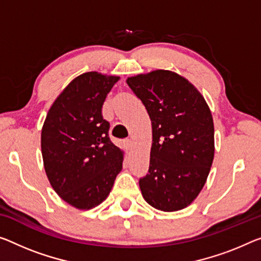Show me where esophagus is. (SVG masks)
I'll return each instance as SVG.
<instances>
[{
    "mask_svg": "<svg viewBox=\"0 0 261 261\" xmlns=\"http://www.w3.org/2000/svg\"><path fill=\"white\" fill-rule=\"evenodd\" d=\"M125 147H126V149H128V150L130 149V147H132V141H130L129 139L125 140Z\"/></svg>",
    "mask_w": 261,
    "mask_h": 261,
    "instance_id": "1",
    "label": "esophagus"
}]
</instances>
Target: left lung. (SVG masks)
I'll return each mask as SVG.
<instances>
[{
    "mask_svg": "<svg viewBox=\"0 0 261 261\" xmlns=\"http://www.w3.org/2000/svg\"><path fill=\"white\" fill-rule=\"evenodd\" d=\"M126 82L146 107L153 129L149 170L139 181L143 198L158 210H182L203 189L214 161L210 108L175 72L156 70Z\"/></svg>",
    "mask_w": 261,
    "mask_h": 261,
    "instance_id": "8db88e82",
    "label": "left lung"
}]
</instances>
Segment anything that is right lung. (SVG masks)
Returning a JSON list of instances; mask_svg holds the SVG:
<instances>
[{
  "instance_id": "add662e5",
  "label": "right lung",
  "mask_w": 261,
  "mask_h": 261,
  "mask_svg": "<svg viewBox=\"0 0 261 261\" xmlns=\"http://www.w3.org/2000/svg\"><path fill=\"white\" fill-rule=\"evenodd\" d=\"M120 78L86 72L67 85L47 112L42 155L51 187L70 205L89 210L110 195L123 153L111 141L103 101Z\"/></svg>"
}]
</instances>
